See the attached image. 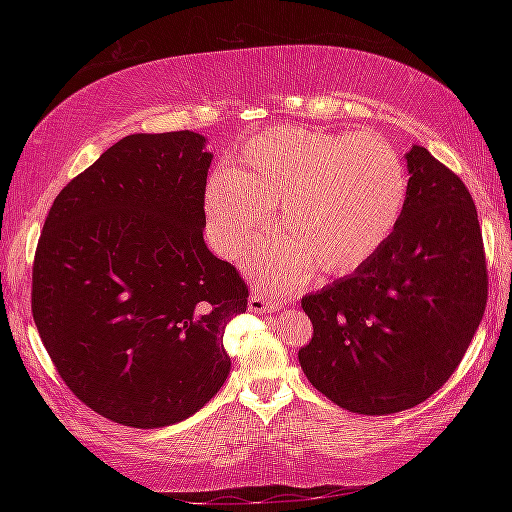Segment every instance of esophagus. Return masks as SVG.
<instances>
[{"mask_svg":"<svg viewBox=\"0 0 512 512\" xmlns=\"http://www.w3.org/2000/svg\"><path fill=\"white\" fill-rule=\"evenodd\" d=\"M284 307V300L268 296L262 291H253L248 298V311L250 314H268V311H280Z\"/></svg>","mask_w":512,"mask_h":512,"instance_id":"obj_1","label":"esophagus"}]
</instances>
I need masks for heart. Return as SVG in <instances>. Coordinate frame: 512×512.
Returning a JSON list of instances; mask_svg holds the SVG:
<instances>
[{
	"mask_svg": "<svg viewBox=\"0 0 512 512\" xmlns=\"http://www.w3.org/2000/svg\"><path fill=\"white\" fill-rule=\"evenodd\" d=\"M409 178L395 146L379 133H329L280 124L250 137L235 167L207 180V239L225 259L248 253L277 230L255 262L271 287L300 282L311 266L350 275L370 262L400 223Z\"/></svg>",
	"mask_w": 512,
	"mask_h": 512,
	"instance_id": "b5f03b06",
	"label": "heart"
}]
</instances>
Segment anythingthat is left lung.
<instances>
[{"instance_id":"1","label":"left lung","mask_w":512,"mask_h":512,"mask_svg":"<svg viewBox=\"0 0 512 512\" xmlns=\"http://www.w3.org/2000/svg\"><path fill=\"white\" fill-rule=\"evenodd\" d=\"M400 223L359 271L302 298L314 336L298 352L311 386L341 409H413L458 368L488 300L481 225L463 180L424 146L404 155Z\"/></svg>"}]
</instances>
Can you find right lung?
<instances>
[{
	"label": "right lung",
	"mask_w": 512,
	"mask_h": 512,
	"mask_svg": "<svg viewBox=\"0 0 512 512\" xmlns=\"http://www.w3.org/2000/svg\"><path fill=\"white\" fill-rule=\"evenodd\" d=\"M205 144L124 137L56 196L38 241L40 339L69 391L124 427L183 422L230 375L223 334L248 287L203 239Z\"/></svg>",
	"instance_id": "right-lung-1"
}]
</instances>
